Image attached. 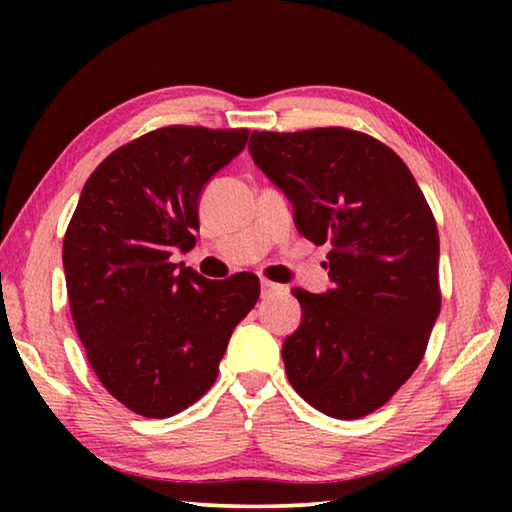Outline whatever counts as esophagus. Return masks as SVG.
Listing matches in <instances>:
<instances>
[{"mask_svg":"<svg viewBox=\"0 0 512 512\" xmlns=\"http://www.w3.org/2000/svg\"><path fill=\"white\" fill-rule=\"evenodd\" d=\"M284 291H287V289H284L282 284L262 280V296H275V293H284Z\"/></svg>","mask_w":512,"mask_h":512,"instance_id":"1","label":"esophagus"}]
</instances>
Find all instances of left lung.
<instances>
[{
    "instance_id": "8db88e82",
    "label": "left lung",
    "mask_w": 512,
    "mask_h": 512,
    "mask_svg": "<svg viewBox=\"0 0 512 512\" xmlns=\"http://www.w3.org/2000/svg\"><path fill=\"white\" fill-rule=\"evenodd\" d=\"M253 162L327 253L332 289H293L300 327L282 345L291 386L320 413L368 415L395 395L440 314L438 228L400 155L348 128L253 133Z\"/></svg>"
}]
</instances>
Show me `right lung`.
Segmentation results:
<instances>
[{
  "label": "right lung",
  "instance_id": "add662e5",
  "mask_svg": "<svg viewBox=\"0 0 512 512\" xmlns=\"http://www.w3.org/2000/svg\"><path fill=\"white\" fill-rule=\"evenodd\" d=\"M246 142V128L142 135L94 169L69 221L63 266L76 332L106 391L144 418H169L205 395L259 298L253 273L214 282L169 259L194 248L203 189Z\"/></svg>",
  "mask_w": 512,
  "mask_h": 512
}]
</instances>
